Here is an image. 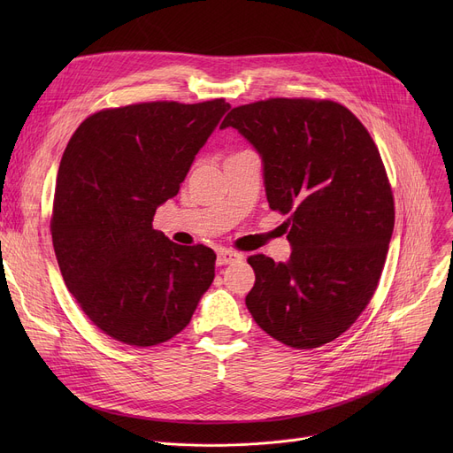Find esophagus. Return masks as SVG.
<instances>
[{"label":"esophagus","mask_w":453,"mask_h":453,"mask_svg":"<svg viewBox=\"0 0 453 453\" xmlns=\"http://www.w3.org/2000/svg\"><path fill=\"white\" fill-rule=\"evenodd\" d=\"M241 258H242L241 253H236V251L227 250V248H220L217 263H219V266H226V265H231V263H236V260H241Z\"/></svg>","instance_id":"34e87169"}]
</instances>
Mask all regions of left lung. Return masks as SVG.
<instances>
[{
  "label": "left lung",
  "instance_id": "8db88e82",
  "mask_svg": "<svg viewBox=\"0 0 453 453\" xmlns=\"http://www.w3.org/2000/svg\"><path fill=\"white\" fill-rule=\"evenodd\" d=\"M227 127L263 159L268 203L290 227L288 263L248 258V311L288 347L330 343L365 311L384 270L395 203L382 157L358 117L334 101H258L233 108Z\"/></svg>",
  "mask_w": 453,
  "mask_h": 453
}]
</instances>
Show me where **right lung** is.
I'll return each instance as SVG.
<instances>
[{"mask_svg": "<svg viewBox=\"0 0 453 453\" xmlns=\"http://www.w3.org/2000/svg\"><path fill=\"white\" fill-rule=\"evenodd\" d=\"M231 106L141 103L89 115L60 161L51 234L67 290L110 338L152 347L193 318L217 255L152 227Z\"/></svg>", "mask_w": 453, "mask_h": 453, "instance_id": "add662e5", "label": "right lung"}]
</instances>
